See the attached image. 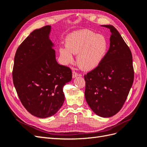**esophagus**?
Segmentation results:
<instances>
[{
	"mask_svg": "<svg viewBox=\"0 0 147 147\" xmlns=\"http://www.w3.org/2000/svg\"><path fill=\"white\" fill-rule=\"evenodd\" d=\"M78 76H80V75H78V74H77L76 72L74 71V72H72V78H75L77 77ZM80 76H82V75H80Z\"/></svg>",
	"mask_w": 147,
	"mask_h": 147,
	"instance_id": "obj_1",
	"label": "esophagus"
}]
</instances>
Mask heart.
<instances>
[{
  "label": "heart",
  "mask_w": 147,
  "mask_h": 147,
  "mask_svg": "<svg viewBox=\"0 0 147 147\" xmlns=\"http://www.w3.org/2000/svg\"><path fill=\"white\" fill-rule=\"evenodd\" d=\"M108 42L103 35L82 29L66 38V47L61 48L60 55L65 64L72 63L74 55H78L77 63L84 70L95 69L103 60L108 50Z\"/></svg>",
  "instance_id": "b5f03b06"
}]
</instances>
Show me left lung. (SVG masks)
Listing matches in <instances>:
<instances>
[{
  "label": "left lung",
  "mask_w": 147,
  "mask_h": 147,
  "mask_svg": "<svg viewBox=\"0 0 147 147\" xmlns=\"http://www.w3.org/2000/svg\"><path fill=\"white\" fill-rule=\"evenodd\" d=\"M111 32L110 48L96 69L84 75V96L97 115L113 116L121 110L134 82L132 56L129 48L114 26L102 25Z\"/></svg>",
  "instance_id": "left-lung-1"
}]
</instances>
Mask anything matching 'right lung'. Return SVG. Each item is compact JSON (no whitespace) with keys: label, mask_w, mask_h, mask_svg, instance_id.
I'll return each mask as SVG.
<instances>
[{"label":"right lung","mask_w":147,"mask_h":147,"mask_svg":"<svg viewBox=\"0 0 147 147\" xmlns=\"http://www.w3.org/2000/svg\"><path fill=\"white\" fill-rule=\"evenodd\" d=\"M51 26L34 30L17 49L13 81L22 104L35 117L53 116L63 105V86L72 80V71L57 63Z\"/></svg>","instance_id":"add662e5"}]
</instances>
